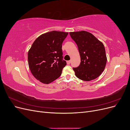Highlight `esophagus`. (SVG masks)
Masks as SVG:
<instances>
[{
	"label": "esophagus",
	"instance_id": "obj_1",
	"mask_svg": "<svg viewBox=\"0 0 130 130\" xmlns=\"http://www.w3.org/2000/svg\"><path fill=\"white\" fill-rule=\"evenodd\" d=\"M67 64H70V63H71V61L69 60V61H67Z\"/></svg>",
	"mask_w": 130,
	"mask_h": 130
}]
</instances>
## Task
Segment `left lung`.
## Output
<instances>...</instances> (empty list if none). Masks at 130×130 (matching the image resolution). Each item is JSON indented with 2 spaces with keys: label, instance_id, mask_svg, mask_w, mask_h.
Here are the masks:
<instances>
[{
  "label": "left lung",
  "instance_id": "obj_1",
  "mask_svg": "<svg viewBox=\"0 0 130 130\" xmlns=\"http://www.w3.org/2000/svg\"><path fill=\"white\" fill-rule=\"evenodd\" d=\"M76 43L81 62L73 68L77 77L83 81H91L103 72L107 62L104 44L93 35L85 31L69 32Z\"/></svg>",
  "mask_w": 130,
  "mask_h": 130
}]
</instances>
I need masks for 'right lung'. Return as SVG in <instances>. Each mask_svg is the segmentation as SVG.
Wrapping results in <instances>:
<instances>
[{"instance_id": "obj_1", "label": "right lung", "mask_w": 130, "mask_h": 130, "mask_svg": "<svg viewBox=\"0 0 130 130\" xmlns=\"http://www.w3.org/2000/svg\"><path fill=\"white\" fill-rule=\"evenodd\" d=\"M68 33L50 31L39 36L28 52V64L34 76L48 84L61 76L66 66L63 59L62 43Z\"/></svg>"}]
</instances>
